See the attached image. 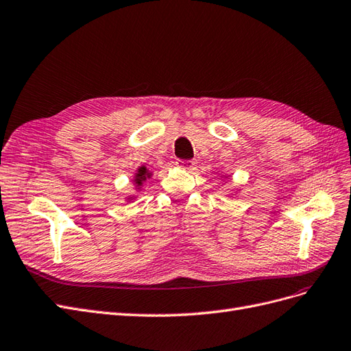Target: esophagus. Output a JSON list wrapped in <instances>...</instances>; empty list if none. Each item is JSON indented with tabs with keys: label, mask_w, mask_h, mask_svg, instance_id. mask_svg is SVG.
Returning <instances> with one entry per match:
<instances>
[{
	"label": "esophagus",
	"mask_w": 351,
	"mask_h": 351,
	"mask_svg": "<svg viewBox=\"0 0 351 351\" xmlns=\"http://www.w3.org/2000/svg\"><path fill=\"white\" fill-rule=\"evenodd\" d=\"M176 166L179 169H184V171H192V169L195 167V162H192V160H178Z\"/></svg>",
	"instance_id": "obj_1"
}]
</instances>
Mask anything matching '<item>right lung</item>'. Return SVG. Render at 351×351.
<instances>
[{
  "mask_svg": "<svg viewBox=\"0 0 351 351\" xmlns=\"http://www.w3.org/2000/svg\"><path fill=\"white\" fill-rule=\"evenodd\" d=\"M152 175H153V173H152L145 166L138 167L137 172H135V175H134V185H135V189L138 191V189L143 186V184L145 182V180L152 178ZM132 198H134V195H132V197H128V199H132Z\"/></svg>",
  "mask_w": 351,
  "mask_h": 351,
  "instance_id": "1",
  "label": "right lung"
}]
</instances>
